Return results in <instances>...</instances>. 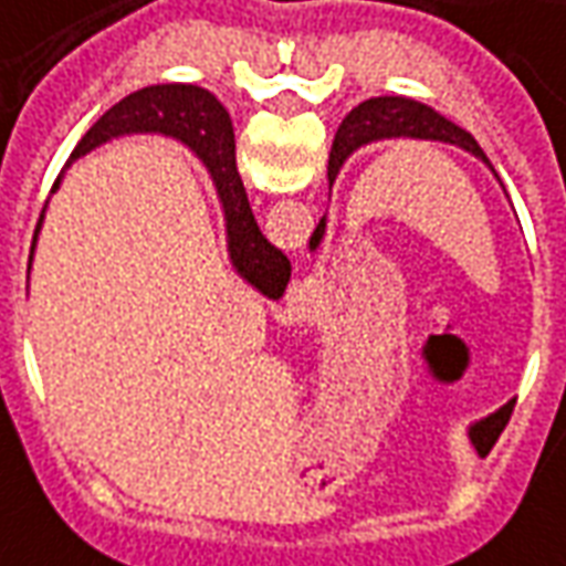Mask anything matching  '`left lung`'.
Returning <instances> with one entry per match:
<instances>
[{"label": "left lung", "mask_w": 566, "mask_h": 566, "mask_svg": "<svg viewBox=\"0 0 566 566\" xmlns=\"http://www.w3.org/2000/svg\"><path fill=\"white\" fill-rule=\"evenodd\" d=\"M378 139H432V143H448V146H457L475 155L479 161L496 176V170L488 161V155L482 151V146L472 139V134H467L463 127H457L454 122H448L444 115H439L430 106H423L418 99L408 97H371L366 103H359L356 109L347 112V118L340 122L338 134H335V143H332V155H328V188L335 186L340 167L347 164V158L359 151L363 146H371ZM500 179V176H496ZM323 234H326V216L319 219L314 238H311V250H316L323 243ZM512 408H515V399H509L503 408H496L494 415L475 420L469 427V439L475 444L479 454H488L494 442L500 439V432L512 418Z\"/></svg>", "instance_id": "obj_1"}]
</instances>
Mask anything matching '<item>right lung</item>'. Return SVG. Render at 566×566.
Here are the masks:
<instances>
[{"label":"right lung","instance_id":"obj_1","mask_svg":"<svg viewBox=\"0 0 566 566\" xmlns=\"http://www.w3.org/2000/svg\"><path fill=\"white\" fill-rule=\"evenodd\" d=\"M130 134H158L179 139L188 146L198 161L207 167L222 212H226V234H228V259L234 274L250 283L252 290L262 292L264 298L280 302L286 283H290L292 264L286 252L276 250L271 240L264 238L262 228L252 216L247 188L238 174V158H234V127L228 118L226 106L212 97L210 91H203L198 84H151L143 91H134L130 97L115 103L103 118H99L82 143L75 146L70 161L63 167V174L70 170L72 161H78L82 155L94 151L109 139ZM63 174L51 188V195L57 191L63 182ZM48 210V200H45ZM45 210L39 216V226L33 234V250H30V268H33V252L42 222H45ZM27 268V274H30Z\"/></svg>","mask_w":566,"mask_h":566}]
</instances>
